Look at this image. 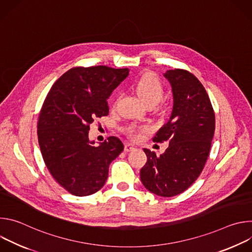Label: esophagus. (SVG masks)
I'll return each mask as SVG.
<instances>
[{
	"instance_id": "esophagus-1",
	"label": "esophagus",
	"mask_w": 252,
	"mask_h": 252,
	"mask_svg": "<svg viewBox=\"0 0 252 252\" xmlns=\"http://www.w3.org/2000/svg\"><path fill=\"white\" fill-rule=\"evenodd\" d=\"M136 150V147L133 146L132 143H126L125 145V152L128 153V152H132V151H135Z\"/></svg>"
}]
</instances>
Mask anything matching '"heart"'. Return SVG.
Here are the masks:
<instances>
[{"mask_svg": "<svg viewBox=\"0 0 252 252\" xmlns=\"http://www.w3.org/2000/svg\"><path fill=\"white\" fill-rule=\"evenodd\" d=\"M134 89L147 105H156L160 100L163 94V88L159 80L153 74L147 73L139 77L134 83ZM116 102H114L115 104ZM146 130L145 126H130L126 128V132L133 137H137L138 133Z\"/></svg>", "mask_w": 252, "mask_h": 252, "instance_id": "heart-1", "label": "heart"}]
</instances>
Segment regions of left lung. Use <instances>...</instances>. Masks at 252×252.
<instances>
[{"label": "left lung", "mask_w": 252, "mask_h": 252, "mask_svg": "<svg viewBox=\"0 0 252 252\" xmlns=\"http://www.w3.org/2000/svg\"><path fill=\"white\" fill-rule=\"evenodd\" d=\"M171 86L173 107L169 121L154 141L169 143L158 157L143 149L148 160L140 169V181L151 192L170 197L187 190L201 173L209 156L215 116L201 83L186 69L163 74Z\"/></svg>", "instance_id": "left-lung-1"}]
</instances>
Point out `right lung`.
<instances>
[{"label":"right lung","instance_id":"obj_1","mask_svg":"<svg viewBox=\"0 0 252 252\" xmlns=\"http://www.w3.org/2000/svg\"><path fill=\"white\" fill-rule=\"evenodd\" d=\"M128 71L106 65L73 67L53 85L43 103L38 139L44 161L56 182L76 196L99 190L111 162L124 151L116 136L94 146L89 130L95 118L109 115L106 99Z\"/></svg>","mask_w":252,"mask_h":252}]
</instances>
